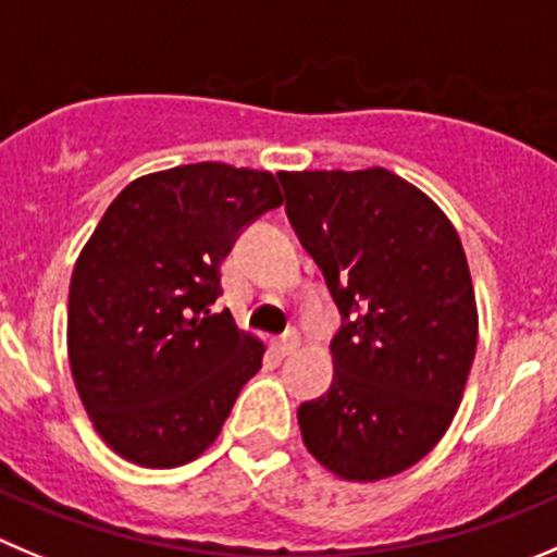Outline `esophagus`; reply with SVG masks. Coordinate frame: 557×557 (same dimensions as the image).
Here are the masks:
<instances>
[{"instance_id":"1","label":"esophagus","mask_w":557,"mask_h":557,"mask_svg":"<svg viewBox=\"0 0 557 557\" xmlns=\"http://www.w3.org/2000/svg\"><path fill=\"white\" fill-rule=\"evenodd\" d=\"M298 344H300L298 331H287L282 338H275L273 347H275V352H278V355H289V352H295V349H298Z\"/></svg>"}]
</instances>
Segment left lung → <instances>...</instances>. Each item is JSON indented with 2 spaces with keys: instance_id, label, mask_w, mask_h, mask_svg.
<instances>
[{
  "instance_id": "left-lung-1",
  "label": "left lung",
  "mask_w": 557,
  "mask_h": 557,
  "mask_svg": "<svg viewBox=\"0 0 557 557\" xmlns=\"http://www.w3.org/2000/svg\"><path fill=\"white\" fill-rule=\"evenodd\" d=\"M278 180L342 314L333 383L298 407L300 434L331 473L388 479L437 446L462 401L479 338L465 248L446 213L388 169Z\"/></svg>"
}]
</instances>
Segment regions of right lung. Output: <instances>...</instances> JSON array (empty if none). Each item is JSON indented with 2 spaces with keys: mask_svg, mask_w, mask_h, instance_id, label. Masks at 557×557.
Masks as SVG:
<instances>
[{
  "mask_svg": "<svg viewBox=\"0 0 557 557\" xmlns=\"http://www.w3.org/2000/svg\"><path fill=\"white\" fill-rule=\"evenodd\" d=\"M270 172L188 163L134 180L84 246L67 298L76 391L111 451L177 468L219 437L264 347L213 314L221 262L282 208Z\"/></svg>",
  "mask_w": 557,
  "mask_h": 557,
  "instance_id": "1",
  "label": "right lung"
}]
</instances>
